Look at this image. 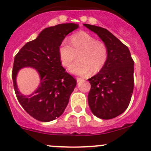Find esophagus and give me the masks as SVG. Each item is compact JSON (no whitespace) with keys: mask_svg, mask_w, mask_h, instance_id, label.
I'll list each match as a JSON object with an SVG mask.
<instances>
[{"mask_svg":"<svg viewBox=\"0 0 151 151\" xmlns=\"http://www.w3.org/2000/svg\"><path fill=\"white\" fill-rule=\"evenodd\" d=\"M83 78H80V77H77V83H80V82L83 81Z\"/></svg>","mask_w":151,"mask_h":151,"instance_id":"obj_1","label":"esophagus"}]
</instances>
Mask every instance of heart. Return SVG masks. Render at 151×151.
<instances>
[{
  "label": "heart",
  "instance_id": "1",
  "mask_svg": "<svg viewBox=\"0 0 151 151\" xmlns=\"http://www.w3.org/2000/svg\"><path fill=\"white\" fill-rule=\"evenodd\" d=\"M71 43L64 41L59 47V58L63 66L69 67L78 55L80 60L70 68L73 74L85 76L91 71L98 73L103 69L108 59V48L104 42L81 31L71 36Z\"/></svg>",
  "mask_w": 151,
  "mask_h": 151
}]
</instances>
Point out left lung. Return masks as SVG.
<instances>
[{
  "label": "left lung",
  "instance_id": "obj_1",
  "mask_svg": "<svg viewBox=\"0 0 151 151\" xmlns=\"http://www.w3.org/2000/svg\"><path fill=\"white\" fill-rule=\"evenodd\" d=\"M96 33L108 48L105 66L88 79L91 90L88 104L94 115L109 120L122 114L129 106L134 90V60L127 46L106 29L84 24Z\"/></svg>",
  "mask_w": 151,
  "mask_h": 151
}]
</instances>
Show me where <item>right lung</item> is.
<instances>
[{"instance_id": "right-lung-1", "label": "right lung", "mask_w": 151, "mask_h": 151, "mask_svg": "<svg viewBox=\"0 0 151 151\" xmlns=\"http://www.w3.org/2000/svg\"><path fill=\"white\" fill-rule=\"evenodd\" d=\"M78 28L77 24L65 23L45 28L15 55L12 76L17 98L24 109L38 121L49 122L60 116L77 85L75 79L62 66L58 50L67 35ZM26 66L37 69L41 78L40 86L30 96L20 94L16 84L18 71Z\"/></svg>"}]
</instances>
